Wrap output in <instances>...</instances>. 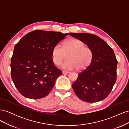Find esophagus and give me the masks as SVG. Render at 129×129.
I'll return each instance as SVG.
<instances>
[{"label":"esophagus","mask_w":129,"mask_h":129,"mask_svg":"<svg viewBox=\"0 0 129 129\" xmlns=\"http://www.w3.org/2000/svg\"><path fill=\"white\" fill-rule=\"evenodd\" d=\"M62 73H63V74H68V73H69V72H68V71H62Z\"/></svg>","instance_id":"1"}]
</instances>
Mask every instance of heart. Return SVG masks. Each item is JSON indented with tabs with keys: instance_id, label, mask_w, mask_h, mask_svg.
<instances>
[{
	"instance_id": "1",
	"label": "heart",
	"mask_w": 129,
	"mask_h": 129,
	"mask_svg": "<svg viewBox=\"0 0 129 129\" xmlns=\"http://www.w3.org/2000/svg\"><path fill=\"white\" fill-rule=\"evenodd\" d=\"M67 55L68 60L62 64L61 67L68 70L84 71L90 66L93 59L92 50L76 39L65 41L62 47L60 44L53 47L52 57L54 64L60 65Z\"/></svg>"
}]
</instances>
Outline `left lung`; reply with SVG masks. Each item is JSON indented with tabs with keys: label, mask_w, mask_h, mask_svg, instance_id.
Here are the masks:
<instances>
[{
	"label": "left lung",
	"mask_w": 129,
	"mask_h": 129,
	"mask_svg": "<svg viewBox=\"0 0 129 129\" xmlns=\"http://www.w3.org/2000/svg\"><path fill=\"white\" fill-rule=\"evenodd\" d=\"M69 35L85 43L93 52L92 63L78 75L72 84L76 96L89 103L97 102L109 95L116 81L118 61L114 50L100 37L89 33Z\"/></svg>",
	"instance_id": "8db88e82"
}]
</instances>
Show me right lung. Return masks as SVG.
I'll return each instance as SVG.
<instances>
[{"label": "right lung", "mask_w": 129, "mask_h": 129, "mask_svg": "<svg viewBox=\"0 0 129 129\" xmlns=\"http://www.w3.org/2000/svg\"><path fill=\"white\" fill-rule=\"evenodd\" d=\"M68 34L35 30L15 45L11 61V77L22 95L36 100L49 94L62 75L52 60V49Z\"/></svg>", "instance_id": "obj_1"}]
</instances>
